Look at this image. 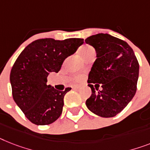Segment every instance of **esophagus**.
Wrapping results in <instances>:
<instances>
[{
	"instance_id": "34e87169",
	"label": "esophagus",
	"mask_w": 150,
	"mask_h": 150,
	"mask_svg": "<svg viewBox=\"0 0 150 150\" xmlns=\"http://www.w3.org/2000/svg\"><path fill=\"white\" fill-rule=\"evenodd\" d=\"M80 86H81L80 84H74V85H73L72 86V88L75 89V90H77V89L80 88Z\"/></svg>"
}]
</instances>
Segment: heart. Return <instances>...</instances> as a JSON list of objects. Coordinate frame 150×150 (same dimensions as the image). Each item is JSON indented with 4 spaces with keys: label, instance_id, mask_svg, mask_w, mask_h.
Returning <instances> with one entry per match:
<instances>
[{
    "label": "heart",
    "instance_id": "heart-1",
    "mask_svg": "<svg viewBox=\"0 0 150 150\" xmlns=\"http://www.w3.org/2000/svg\"><path fill=\"white\" fill-rule=\"evenodd\" d=\"M80 53L83 57V58L86 60V58H88L91 55H95V50L92 47H90V46L85 45L80 48ZM81 79H82V76H76L75 77V80H80Z\"/></svg>",
    "mask_w": 150,
    "mask_h": 150
}]
</instances>
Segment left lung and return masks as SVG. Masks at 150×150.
Wrapping results in <instances>:
<instances>
[{"instance_id":"8db88e82","label":"left lung","mask_w":150,"mask_h":150,"mask_svg":"<svg viewBox=\"0 0 150 150\" xmlns=\"http://www.w3.org/2000/svg\"><path fill=\"white\" fill-rule=\"evenodd\" d=\"M85 41L93 47L96 53L87 80L92 94L86 105L97 116L115 117L137 92L138 60L127 42L108 33L90 36ZM100 86L102 89L99 91Z\"/></svg>"}]
</instances>
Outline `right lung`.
I'll list each match as a JSON object with an SVG mask.
<instances>
[{
	"mask_svg": "<svg viewBox=\"0 0 150 150\" xmlns=\"http://www.w3.org/2000/svg\"><path fill=\"white\" fill-rule=\"evenodd\" d=\"M83 44V39L57 40L44 38L32 42L16 60L10 75L13 100L26 117L36 125H48L62 113L64 97L71 88L56 90L47 76L58 73L64 60Z\"/></svg>",
	"mask_w": 150,
	"mask_h": 150,
	"instance_id": "1",
	"label": "right lung"
}]
</instances>
